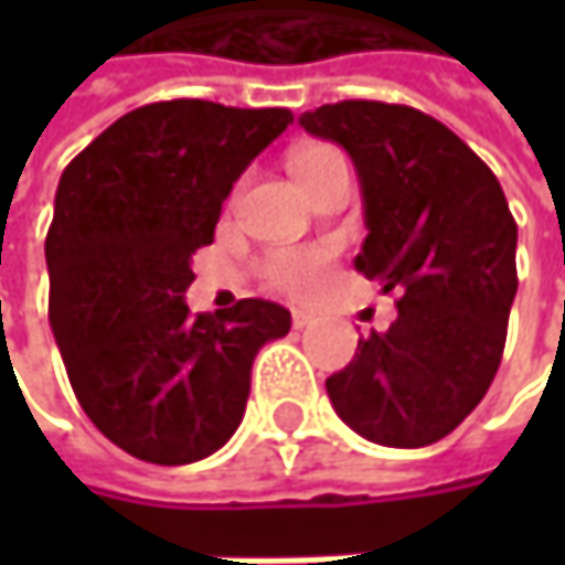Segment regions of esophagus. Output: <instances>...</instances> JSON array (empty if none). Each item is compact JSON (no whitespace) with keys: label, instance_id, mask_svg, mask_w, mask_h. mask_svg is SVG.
Returning <instances> with one entry per match:
<instances>
[{"label":"esophagus","instance_id":"34e87169","mask_svg":"<svg viewBox=\"0 0 565 565\" xmlns=\"http://www.w3.org/2000/svg\"><path fill=\"white\" fill-rule=\"evenodd\" d=\"M311 320H315V317L308 315V311H292V327H295V330H305V327H311Z\"/></svg>","mask_w":565,"mask_h":565}]
</instances>
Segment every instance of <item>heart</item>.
<instances>
[{
	"label": "heart",
	"mask_w": 565,
	"mask_h": 565,
	"mask_svg": "<svg viewBox=\"0 0 565 565\" xmlns=\"http://www.w3.org/2000/svg\"><path fill=\"white\" fill-rule=\"evenodd\" d=\"M330 147H301L295 153L292 166L311 160L317 153H327ZM337 250L333 245H308V248H282L267 257L264 264V276L270 282L273 292L286 295V298H315L323 292L327 279H330V267H333Z\"/></svg>",
	"instance_id": "obj_1"
}]
</instances>
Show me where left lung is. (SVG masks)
Returning <instances> with one entry per match:
<instances>
[{
	"label": "left lung",
	"mask_w": 565,
	"mask_h": 565,
	"mask_svg": "<svg viewBox=\"0 0 565 565\" xmlns=\"http://www.w3.org/2000/svg\"><path fill=\"white\" fill-rule=\"evenodd\" d=\"M298 125L339 143L359 172L367 238L355 270L396 292L390 330L327 377L337 415L364 440L418 449L484 399L503 359L515 220L488 163L422 109L342 99Z\"/></svg>",
	"instance_id": "left-lung-1"
}]
</instances>
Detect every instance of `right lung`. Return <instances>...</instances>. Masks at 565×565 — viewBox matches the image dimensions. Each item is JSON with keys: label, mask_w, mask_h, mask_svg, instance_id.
I'll list each match as a JSON object with an SVG mask.
<instances>
[{"label": "right lung", "mask_w": 565, "mask_h": 565, "mask_svg": "<svg viewBox=\"0 0 565 565\" xmlns=\"http://www.w3.org/2000/svg\"><path fill=\"white\" fill-rule=\"evenodd\" d=\"M289 109L166 99L113 121L65 166L46 232L50 327L81 408L153 466H188L245 418L250 364L292 315L242 298L191 315V254L213 242L250 160Z\"/></svg>", "instance_id": "obj_1"}]
</instances>
